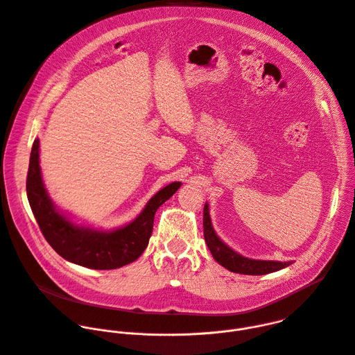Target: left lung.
Here are the masks:
<instances>
[{
  "instance_id": "8db88e82",
  "label": "left lung",
  "mask_w": 355,
  "mask_h": 355,
  "mask_svg": "<svg viewBox=\"0 0 355 355\" xmlns=\"http://www.w3.org/2000/svg\"><path fill=\"white\" fill-rule=\"evenodd\" d=\"M204 237L205 241L212 252L214 259L227 268L232 272L237 274H245V275H264L270 272H275L278 270H282L288 266H291V261L279 263V261H263V260H250L233 251L230 247H227L215 233L211 218H209V209L208 204L204 208Z\"/></svg>"
}]
</instances>
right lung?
<instances>
[{
  "label": "right lung",
  "mask_w": 355,
  "mask_h": 355,
  "mask_svg": "<svg viewBox=\"0 0 355 355\" xmlns=\"http://www.w3.org/2000/svg\"><path fill=\"white\" fill-rule=\"evenodd\" d=\"M180 187V182H173L160 189L128 226L114 232H95L74 226L52 205L40 177L37 139L32 146L26 175L29 205L46 241L67 261L91 270H115L139 259L153 232L156 211Z\"/></svg>",
  "instance_id": "1"
}]
</instances>
